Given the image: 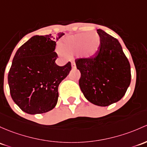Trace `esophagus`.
Segmentation results:
<instances>
[{
  "instance_id": "esophagus-1",
  "label": "esophagus",
  "mask_w": 147,
  "mask_h": 147,
  "mask_svg": "<svg viewBox=\"0 0 147 147\" xmlns=\"http://www.w3.org/2000/svg\"><path fill=\"white\" fill-rule=\"evenodd\" d=\"M71 65H72V67H73V68H75V67H76V65H75V63L74 61L71 62Z\"/></svg>"
}]
</instances>
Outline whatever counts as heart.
<instances>
[{"instance_id": "b5f03b06", "label": "heart", "mask_w": 147, "mask_h": 147, "mask_svg": "<svg viewBox=\"0 0 147 147\" xmlns=\"http://www.w3.org/2000/svg\"><path fill=\"white\" fill-rule=\"evenodd\" d=\"M101 38L96 32L78 34L65 38L59 44L61 55L72 56L79 54L86 59L92 58L99 49Z\"/></svg>"}]
</instances>
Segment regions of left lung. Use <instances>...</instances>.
Listing matches in <instances>:
<instances>
[{"mask_svg": "<svg viewBox=\"0 0 147 147\" xmlns=\"http://www.w3.org/2000/svg\"><path fill=\"white\" fill-rule=\"evenodd\" d=\"M99 49L92 58L75 59L79 85L89 102L108 106L120 101L131 82L130 65L118 39L101 29Z\"/></svg>", "mask_w": 147, "mask_h": 147, "instance_id": "8db88e82", "label": "left lung"}]
</instances>
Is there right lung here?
I'll return each instance as SVG.
<instances>
[{
  "label": "right lung",
  "mask_w": 147,
  "mask_h": 147,
  "mask_svg": "<svg viewBox=\"0 0 147 147\" xmlns=\"http://www.w3.org/2000/svg\"><path fill=\"white\" fill-rule=\"evenodd\" d=\"M63 35L32 37L14 56L7 76L10 93L27 113H44L56 105L58 86L71 70L70 62L63 66L55 63L58 58L54 51L56 41Z\"/></svg>",
  "instance_id": "1"
}]
</instances>
